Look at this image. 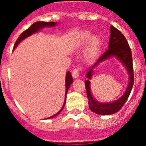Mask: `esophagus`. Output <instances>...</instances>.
<instances>
[{
    "label": "esophagus",
    "instance_id": "34e87169",
    "mask_svg": "<svg viewBox=\"0 0 146 146\" xmlns=\"http://www.w3.org/2000/svg\"><path fill=\"white\" fill-rule=\"evenodd\" d=\"M81 70V68L80 67H76L72 71V76L73 78H78L80 76V72Z\"/></svg>",
    "mask_w": 146,
    "mask_h": 146
}]
</instances>
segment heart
I'll return each mask as SVG.
<instances>
[{"mask_svg":"<svg viewBox=\"0 0 146 146\" xmlns=\"http://www.w3.org/2000/svg\"><path fill=\"white\" fill-rule=\"evenodd\" d=\"M82 42L83 43L89 42L88 53L90 56H94L98 52L100 45V38L98 36H92V34L89 31H85L82 35Z\"/></svg>","mask_w":146,"mask_h":146,"instance_id":"obj_1","label":"heart"}]
</instances>
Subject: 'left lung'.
Segmentation results:
<instances>
[{
  "instance_id": "obj_1",
  "label": "left lung",
  "mask_w": 146,
  "mask_h": 146,
  "mask_svg": "<svg viewBox=\"0 0 146 146\" xmlns=\"http://www.w3.org/2000/svg\"><path fill=\"white\" fill-rule=\"evenodd\" d=\"M110 32L111 33H110V43H109V49L103 53V54L100 57L98 61L92 66V68L87 73V78L88 79H91L92 74V68L96 65L107 59L109 57L116 56L123 63V64L126 66L129 71V83L126 92L119 100L111 103H100L98 101H95L91 94L90 81L88 80H85V88H86L87 97L88 99L90 110L93 112L98 114H100V115L112 114L119 111L122 108L126 101L127 100L132 88H133V82H134L133 59H132L131 50L129 43L123 34L114 26H111Z\"/></svg>"
}]
</instances>
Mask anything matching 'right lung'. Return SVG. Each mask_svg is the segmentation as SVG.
<instances>
[{
    "instance_id": "right-lung-1",
    "label": "right lung",
    "mask_w": 146,
    "mask_h": 146,
    "mask_svg": "<svg viewBox=\"0 0 146 146\" xmlns=\"http://www.w3.org/2000/svg\"><path fill=\"white\" fill-rule=\"evenodd\" d=\"M56 24V23H54V22H48V23H45V22H36V23L32 24L27 29H26L25 31H24V32H23V33L19 36V37L17 38V41L15 42V44L14 47H13V49L15 48V47L17 46V44H18L22 40L25 39V38L27 37V36L32 35V34L38 32V31H39V29H42V28L45 27H53V26H55ZM72 82H73V78H72V76L71 74H70V72L68 71L66 73V94H67L68 90L69 88H70ZM65 104H66V99H65L64 105H63V107L61 108V110H60L58 113H56V114H55L54 115L51 116V117H48V118L47 119L53 118V117H56V116H57L58 114H59L60 113H61V111H62L63 109H64Z\"/></svg>"
}]
</instances>
